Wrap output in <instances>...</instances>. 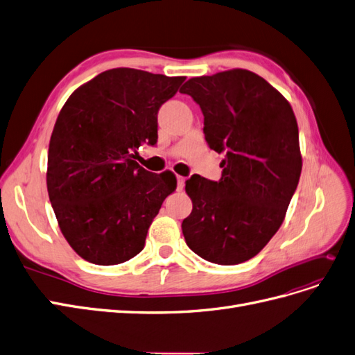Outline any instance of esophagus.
Instances as JSON below:
<instances>
[{
	"mask_svg": "<svg viewBox=\"0 0 355 355\" xmlns=\"http://www.w3.org/2000/svg\"><path fill=\"white\" fill-rule=\"evenodd\" d=\"M176 180H178V185H176L178 191H182V189H184V187H185V178L176 176Z\"/></svg>",
	"mask_w": 355,
	"mask_h": 355,
	"instance_id": "34e87169",
	"label": "esophagus"
}]
</instances>
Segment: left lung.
<instances>
[{
    "label": "left lung",
    "instance_id": "left-lung-1",
    "mask_svg": "<svg viewBox=\"0 0 355 355\" xmlns=\"http://www.w3.org/2000/svg\"><path fill=\"white\" fill-rule=\"evenodd\" d=\"M204 136L225 153L219 182L192 176V211L182 222L189 249L219 265L252 259L282 227L302 170L292 106L259 75L231 69L188 80Z\"/></svg>",
    "mask_w": 355,
    "mask_h": 355
}]
</instances>
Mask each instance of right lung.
Here are the masks:
<instances>
[{"instance_id": "1", "label": "right lung", "mask_w": 355, "mask_h": 355, "mask_svg": "<svg viewBox=\"0 0 355 355\" xmlns=\"http://www.w3.org/2000/svg\"><path fill=\"white\" fill-rule=\"evenodd\" d=\"M184 81L115 68L63 105L50 137L47 191L63 237L84 261L116 265L142 252L176 178L133 158L142 144H157L159 106Z\"/></svg>"}]
</instances>
